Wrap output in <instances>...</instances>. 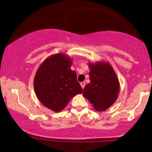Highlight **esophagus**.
<instances>
[{
  "mask_svg": "<svg viewBox=\"0 0 152 152\" xmlns=\"http://www.w3.org/2000/svg\"><path fill=\"white\" fill-rule=\"evenodd\" d=\"M80 85H81L82 88H85V82H82V83H80Z\"/></svg>",
  "mask_w": 152,
  "mask_h": 152,
  "instance_id": "esophagus-1",
  "label": "esophagus"
}]
</instances>
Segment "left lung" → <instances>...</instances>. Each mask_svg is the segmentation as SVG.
<instances>
[{
    "mask_svg": "<svg viewBox=\"0 0 152 152\" xmlns=\"http://www.w3.org/2000/svg\"><path fill=\"white\" fill-rule=\"evenodd\" d=\"M90 83L84 88L83 96L97 112H103L114 104L118 97L120 83L112 66L108 62L89 63Z\"/></svg>",
    "mask_w": 152,
    "mask_h": 152,
    "instance_id": "obj_1",
    "label": "left lung"
}]
</instances>
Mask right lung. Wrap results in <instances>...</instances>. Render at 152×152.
<instances>
[{
	"instance_id": "add662e5",
	"label": "right lung",
	"mask_w": 152,
	"mask_h": 152,
	"mask_svg": "<svg viewBox=\"0 0 152 152\" xmlns=\"http://www.w3.org/2000/svg\"><path fill=\"white\" fill-rule=\"evenodd\" d=\"M72 59L63 53L54 54L40 64L34 79L38 99L48 109L59 112L74 96L83 93L75 71L70 69Z\"/></svg>"
}]
</instances>
